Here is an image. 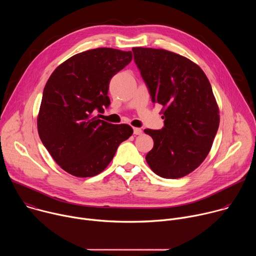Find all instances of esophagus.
<instances>
[{
  "instance_id": "34e87169",
  "label": "esophagus",
  "mask_w": 256,
  "mask_h": 256,
  "mask_svg": "<svg viewBox=\"0 0 256 256\" xmlns=\"http://www.w3.org/2000/svg\"><path fill=\"white\" fill-rule=\"evenodd\" d=\"M142 132L140 128H134V134L138 136V134H140Z\"/></svg>"
}]
</instances>
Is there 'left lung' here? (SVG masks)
<instances>
[{
    "label": "left lung",
    "mask_w": 256,
    "mask_h": 256,
    "mask_svg": "<svg viewBox=\"0 0 256 256\" xmlns=\"http://www.w3.org/2000/svg\"><path fill=\"white\" fill-rule=\"evenodd\" d=\"M132 52L152 102L164 107V126L144 130L154 140L146 160L163 178L184 177L206 159L218 128L212 86L202 70L184 56L144 48Z\"/></svg>",
    "instance_id": "obj_1"
}]
</instances>
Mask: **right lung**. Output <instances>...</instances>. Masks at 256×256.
I'll return each instance as SVG.
<instances>
[{
  "label": "right lung",
  "mask_w": 256,
  "mask_h": 256,
  "mask_svg": "<svg viewBox=\"0 0 256 256\" xmlns=\"http://www.w3.org/2000/svg\"><path fill=\"white\" fill-rule=\"evenodd\" d=\"M132 58V52L90 50L66 60L46 82L38 134L54 160L68 173L77 177L99 174L120 142L132 134L128 124H112L96 116L110 104L109 82Z\"/></svg>",
  "instance_id": "add662e5"
}]
</instances>
